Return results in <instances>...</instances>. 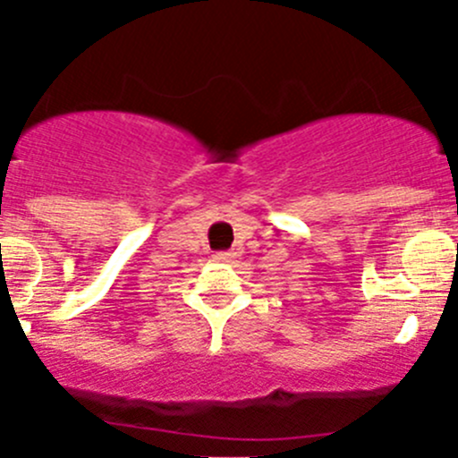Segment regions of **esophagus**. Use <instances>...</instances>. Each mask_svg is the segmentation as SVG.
I'll use <instances>...</instances> for the list:
<instances>
[{"label":"esophagus","mask_w":458,"mask_h":458,"mask_svg":"<svg viewBox=\"0 0 458 458\" xmlns=\"http://www.w3.org/2000/svg\"><path fill=\"white\" fill-rule=\"evenodd\" d=\"M215 259H216V262H233L234 253H216Z\"/></svg>","instance_id":"1"}]
</instances>
